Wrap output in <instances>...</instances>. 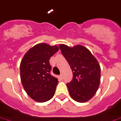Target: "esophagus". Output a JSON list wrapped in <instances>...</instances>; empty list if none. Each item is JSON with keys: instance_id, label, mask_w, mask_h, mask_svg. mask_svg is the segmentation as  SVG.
<instances>
[{"instance_id": "34e87169", "label": "esophagus", "mask_w": 121, "mask_h": 121, "mask_svg": "<svg viewBox=\"0 0 121 121\" xmlns=\"http://www.w3.org/2000/svg\"><path fill=\"white\" fill-rule=\"evenodd\" d=\"M59 77H60V78L61 79H63V75H62V74H60Z\"/></svg>"}]
</instances>
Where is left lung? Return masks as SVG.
I'll list each match as a JSON object with an SVG mask.
<instances>
[{
	"instance_id": "left-lung-1",
	"label": "left lung",
	"mask_w": 121,
	"mask_h": 121,
	"mask_svg": "<svg viewBox=\"0 0 121 121\" xmlns=\"http://www.w3.org/2000/svg\"><path fill=\"white\" fill-rule=\"evenodd\" d=\"M59 47L73 74L72 81L66 84L71 97L79 103L87 102L96 94L99 86V64L91 52L82 45L69 47L60 44Z\"/></svg>"
}]
</instances>
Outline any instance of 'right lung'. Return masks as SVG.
Segmentation results:
<instances>
[{"label":"right lung","mask_w":121,"mask_h":121,"mask_svg":"<svg viewBox=\"0 0 121 121\" xmlns=\"http://www.w3.org/2000/svg\"><path fill=\"white\" fill-rule=\"evenodd\" d=\"M58 50L56 45L38 43L26 52L22 60V84L27 95L35 101H48L55 95L58 81L50 73L52 66L49 60Z\"/></svg>","instance_id":"right-lung-1"}]
</instances>
